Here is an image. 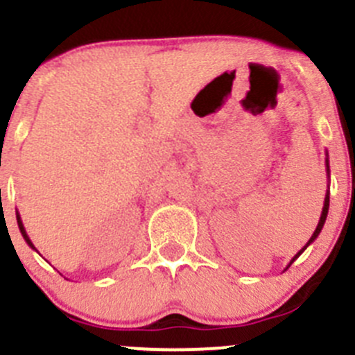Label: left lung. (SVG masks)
I'll return each mask as SVG.
<instances>
[{
    "instance_id": "8db88e82",
    "label": "left lung",
    "mask_w": 355,
    "mask_h": 355,
    "mask_svg": "<svg viewBox=\"0 0 355 355\" xmlns=\"http://www.w3.org/2000/svg\"><path fill=\"white\" fill-rule=\"evenodd\" d=\"M324 163H327V175L328 177H330V163H328V153H327V159H324ZM328 207H330V185H328V191H327V196H324V204H323V211H321V216H320V221H318V227H316V230H314V234L311 235V239L309 241H307V244L302 247V249L299 250V252L295 254V256L292 257V261H290L288 263V266L287 268H290V264L293 263V261L297 259V257L300 256V254L304 252V250L307 249V247H309L311 244H313L314 241H316L318 239V235L321 234V230H323V227H324V221H327V216H328ZM287 268H285V270H287Z\"/></svg>"
}]
</instances>
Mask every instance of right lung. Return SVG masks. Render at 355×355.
Returning a JSON list of instances; mask_svg holds the SVG:
<instances>
[{
	"instance_id": "add662e5",
	"label": "right lung",
	"mask_w": 355,
	"mask_h": 355,
	"mask_svg": "<svg viewBox=\"0 0 355 355\" xmlns=\"http://www.w3.org/2000/svg\"><path fill=\"white\" fill-rule=\"evenodd\" d=\"M17 223H19V228H20V234H22L24 241H25V242H27V244H28V247H32V249H34V250H37V249H35V247H34V244H32V241H31V239H28L27 232H25V227H24V223H22V218H20V213H19V211H17Z\"/></svg>"
}]
</instances>
